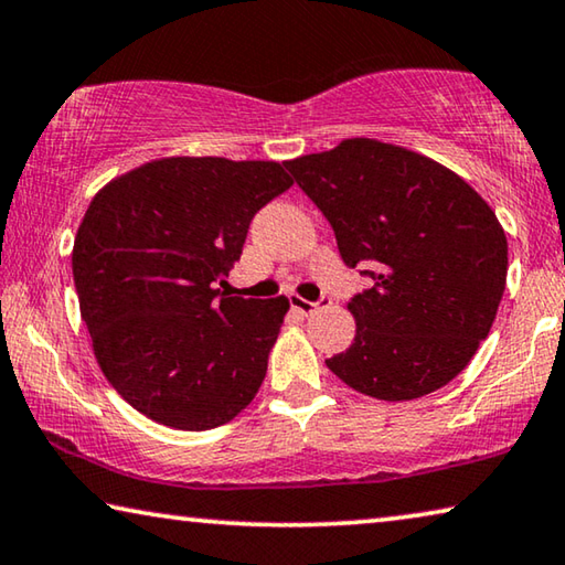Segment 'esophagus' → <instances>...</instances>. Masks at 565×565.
I'll list each match as a JSON object with an SVG mask.
<instances>
[{"instance_id":"34e87169","label":"esophagus","mask_w":565,"mask_h":565,"mask_svg":"<svg viewBox=\"0 0 565 565\" xmlns=\"http://www.w3.org/2000/svg\"><path fill=\"white\" fill-rule=\"evenodd\" d=\"M321 303H329V297H321ZM319 307V301H307L301 297H291V309H297L299 315H311Z\"/></svg>"}]
</instances>
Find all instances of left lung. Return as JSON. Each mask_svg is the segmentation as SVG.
Segmentation results:
<instances>
[{
    "label": "left lung",
    "mask_w": 565,
    "mask_h": 565,
    "mask_svg": "<svg viewBox=\"0 0 565 565\" xmlns=\"http://www.w3.org/2000/svg\"><path fill=\"white\" fill-rule=\"evenodd\" d=\"M284 166L329 221L342 262L372 281L349 299L356 337L329 370L387 402L458 377L505 291L508 241L490 205L435 160L370 138Z\"/></svg>",
    "instance_id": "obj_1"
}]
</instances>
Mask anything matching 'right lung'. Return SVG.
I'll return each mask as SVG.
<instances>
[{
    "instance_id": "right-lung-1",
    "label": "right lung",
    "mask_w": 565,
    "mask_h": 565,
    "mask_svg": "<svg viewBox=\"0 0 565 565\" xmlns=\"http://www.w3.org/2000/svg\"><path fill=\"white\" fill-rule=\"evenodd\" d=\"M291 183L266 160L166 158L89 203L73 248L79 311L105 377L146 417L199 433L256 397L289 301L218 284Z\"/></svg>"
}]
</instances>
